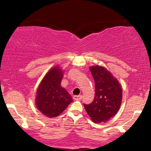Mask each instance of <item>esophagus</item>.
Returning a JSON list of instances; mask_svg holds the SVG:
<instances>
[{
  "label": "esophagus",
  "mask_w": 151,
  "mask_h": 151,
  "mask_svg": "<svg viewBox=\"0 0 151 151\" xmlns=\"http://www.w3.org/2000/svg\"><path fill=\"white\" fill-rule=\"evenodd\" d=\"M82 99V96L81 95H74L73 96V99L75 101H81Z\"/></svg>",
  "instance_id": "obj_1"
}]
</instances>
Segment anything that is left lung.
I'll return each instance as SVG.
<instances>
[{
  "mask_svg": "<svg viewBox=\"0 0 151 151\" xmlns=\"http://www.w3.org/2000/svg\"><path fill=\"white\" fill-rule=\"evenodd\" d=\"M95 81V94L91 104H84L95 123H105L117 113L122 102L123 90L117 78L104 67H89Z\"/></svg>",
  "mask_w": 151,
  "mask_h": 151,
  "instance_id": "1",
  "label": "left lung"
}]
</instances>
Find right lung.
Segmentation results:
<instances>
[{"instance_id": "1", "label": "right lung", "mask_w": 151, "mask_h": 151, "mask_svg": "<svg viewBox=\"0 0 151 151\" xmlns=\"http://www.w3.org/2000/svg\"><path fill=\"white\" fill-rule=\"evenodd\" d=\"M63 72L60 67H52L44 76L37 88L36 106L47 117L58 116L73 102L71 96L61 86Z\"/></svg>"}]
</instances>
